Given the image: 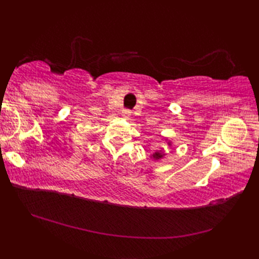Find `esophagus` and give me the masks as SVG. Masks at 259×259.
I'll use <instances>...</instances> for the list:
<instances>
[{"label":"esophagus","instance_id":"1","mask_svg":"<svg viewBox=\"0 0 259 259\" xmlns=\"http://www.w3.org/2000/svg\"><path fill=\"white\" fill-rule=\"evenodd\" d=\"M129 115H130V112H129V111H124V112H123V116L128 117Z\"/></svg>","mask_w":259,"mask_h":259}]
</instances>
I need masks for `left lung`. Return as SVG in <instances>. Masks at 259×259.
<instances>
[{
  "instance_id": "obj_1",
  "label": "left lung",
  "mask_w": 259,
  "mask_h": 259,
  "mask_svg": "<svg viewBox=\"0 0 259 259\" xmlns=\"http://www.w3.org/2000/svg\"><path fill=\"white\" fill-rule=\"evenodd\" d=\"M165 140H168V139H165ZM168 145L171 146V142H168ZM164 155H165V153L163 152V150H160V151H156V152L153 153L151 157H153V160L157 161V160L162 159V157H163Z\"/></svg>"
}]
</instances>
